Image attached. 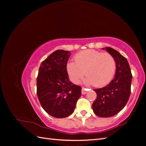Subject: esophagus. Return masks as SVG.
Masks as SVG:
<instances>
[{"label": "esophagus", "instance_id": "34e87169", "mask_svg": "<svg viewBox=\"0 0 146 146\" xmlns=\"http://www.w3.org/2000/svg\"><path fill=\"white\" fill-rule=\"evenodd\" d=\"M86 93V90L84 88H82V94H85Z\"/></svg>", "mask_w": 146, "mask_h": 146}]
</instances>
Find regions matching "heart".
I'll return each mask as SVG.
<instances>
[{"label":"heart","mask_w":146,"mask_h":146,"mask_svg":"<svg viewBox=\"0 0 146 146\" xmlns=\"http://www.w3.org/2000/svg\"><path fill=\"white\" fill-rule=\"evenodd\" d=\"M69 61L66 69L70 81L78 84L85 74L86 85L102 87L107 85L113 78L116 70V62L108 53L88 49L79 52Z\"/></svg>","instance_id":"heart-1"}]
</instances>
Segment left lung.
I'll return each instance as SVG.
<instances>
[{"mask_svg": "<svg viewBox=\"0 0 146 146\" xmlns=\"http://www.w3.org/2000/svg\"><path fill=\"white\" fill-rule=\"evenodd\" d=\"M115 60L116 69L114 77L108 85L96 89L97 98L92 108L96 115L108 117L117 114L124 108L131 93L132 75L128 61L114 48H102Z\"/></svg>", "mask_w": 146, "mask_h": 146, "instance_id": "obj_1", "label": "left lung"}]
</instances>
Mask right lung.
Returning a JSON list of instances; mask_svg holds the SVG:
<instances>
[{"label":"right lung","instance_id":"add662e5","mask_svg":"<svg viewBox=\"0 0 146 146\" xmlns=\"http://www.w3.org/2000/svg\"><path fill=\"white\" fill-rule=\"evenodd\" d=\"M69 51L57 50L41 63L36 79L37 96L50 116L64 118L72 114L81 96L82 87L69 80L66 66Z\"/></svg>","mask_w":146,"mask_h":146}]
</instances>
